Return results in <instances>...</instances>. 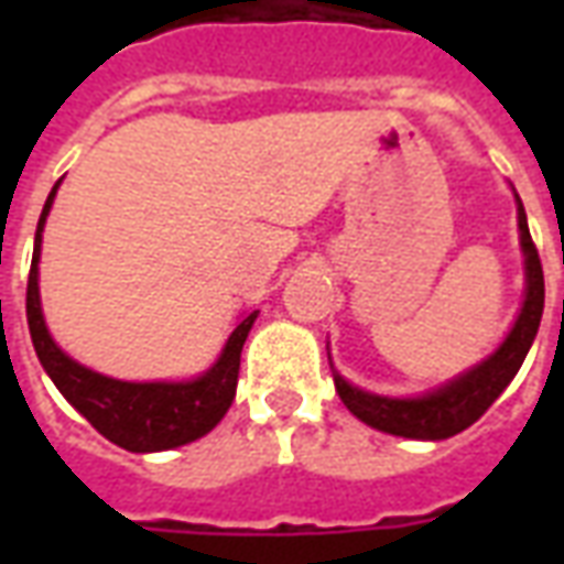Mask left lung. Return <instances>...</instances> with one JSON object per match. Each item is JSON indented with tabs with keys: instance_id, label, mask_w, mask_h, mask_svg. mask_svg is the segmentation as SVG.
Here are the masks:
<instances>
[{
	"instance_id": "obj_1",
	"label": "left lung",
	"mask_w": 564,
	"mask_h": 564,
	"mask_svg": "<svg viewBox=\"0 0 564 564\" xmlns=\"http://www.w3.org/2000/svg\"><path fill=\"white\" fill-rule=\"evenodd\" d=\"M520 202V198H517ZM520 241L525 253V302L513 329L486 362L462 375L459 380L447 383L444 390L429 392L423 399H383L350 387L347 380L335 375V390L347 404V411L359 416L362 423L380 432L402 437H420V441H441V437L459 435L462 429L477 423L492 408L498 395L505 392L513 375L520 371L522 359L532 347L541 314H544V269L541 257L529 235L525 210L520 202Z\"/></svg>"
}]
</instances>
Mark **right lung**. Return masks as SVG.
Wrapping results in <instances>:
<instances>
[{"label": "right lung", "mask_w": 564, "mask_h": 564, "mask_svg": "<svg viewBox=\"0 0 564 564\" xmlns=\"http://www.w3.org/2000/svg\"><path fill=\"white\" fill-rule=\"evenodd\" d=\"M56 186L44 202L39 229H35V253H32L30 281H26V323H30L35 354L42 359L44 371L51 375L56 390L90 420V425L115 441L117 447L132 453H156L189 444L196 437L208 435L220 423L238 387V368H241V347L247 332L257 319V311H250L223 347L217 366L205 371L198 380L186 383H127V380L102 378L90 368L78 366L68 359L54 338L47 335L39 302V247H42L44 217L51 210Z\"/></svg>", "instance_id": "add662e5"}]
</instances>
